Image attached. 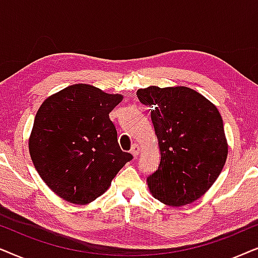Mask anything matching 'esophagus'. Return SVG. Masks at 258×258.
I'll return each instance as SVG.
<instances>
[{
  "instance_id": "34e87169",
  "label": "esophagus",
  "mask_w": 258,
  "mask_h": 258,
  "mask_svg": "<svg viewBox=\"0 0 258 258\" xmlns=\"http://www.w3.org/2000/svg\"><path fill=\"white\" fill-rule=\"evenodd\" d=\"M139 152H140V147H139V145H137V144H135V145H133L132 149H131V153H132L135 157H137V156H138V154H139Z\"/></svg>"
}]
</instances>
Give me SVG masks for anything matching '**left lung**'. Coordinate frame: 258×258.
<instances>
[{
    "instance_id": "1",
    "label": "left lung",
    "mask_w": 258,
    "mask_h": 258,
    "mask_svg": "<svg viewBox=\"0 0 258 258\" xmlns=\"http://www.w3.org/2000/svg\"><path fill=\"white\" fill-rule=\"evenodd\" d=\"M149 106L160 151L159 166L147 177L152 196L169 207L201 198L222 172L228 142L221 113L195 89L185 86L137 91Z\"/></svg>"
}]
</instances>
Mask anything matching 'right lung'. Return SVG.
I'll return each instance as SVG.
<instances>
[{
  "mask_svg": "<svg viewBox=\"0 0 258 258\" xmlns=\"http://www.w3.org/2000/svg\"><path fill=\"white\" fill-rule=\"evenodd\" d=\"M122 99L77 84L40 106L29 137L30 158L48 187L64 201L79 205L95 201L133 158L120 149L109 119Z\"/></svg>",
  "mask_w": 258,
  "mask_h": 258,
  "instance_id": "1",
  "label": "right lung"
}]
</instances>
